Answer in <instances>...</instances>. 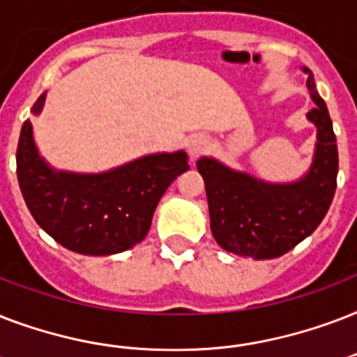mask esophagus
<instances>
[{"mask_svg":"<svg viewBox=\"0 0 357 357\" xmlns=\"http://www.w3.org/2000/svg\"><path fill=\"white\" fill-rule=\"evenodd\" d=\"M209 148H211V142H209V139H207L206 135H195V137L189 140V155L192 157V159H196V157L202 155V153H206Z\"/></svg>","mask_w":357,"mask_h":357,"instance_id":"34e87169","label":"esophagus"}]
</instances>
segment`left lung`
Here are the masks:
<instances>
[{
  "label": "left lung",
  "mask_w": 357,
  "mask_h": 357,
  "mask_svg": "<svg viewBox=\"0 0 357 357\" xmlns=\"http://www.w3.org/2000/svg\"><path fill=\"white\" fill-rule=\"evenodd\" d=\"M304 72L315 102L307 119L317 126L313 165L304 178L268 183L211 157L196 162L206 181L213 237L226 252L252 259L280 257L310 237L330 209L337 187V142L313 74L310 68Z\"/></svg>",
  "instance_id": "1"
}]
</instances>
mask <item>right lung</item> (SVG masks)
I'll use <instances>...</instances> for the list:
<instances>
[{
	"instance_id": "obj_1",
	"label": "right lung",
	"mask_w": 357,
	"mask_h": 357,
	"mask_svg": "<svg viewBox=\"0 0 357 357\" xmlns=\"http://www.w3.org/2000/svg\"><path fill=\"white\" fill-rule=\"evenodd\" d=\"M46 94L35 102L38 114ZM189 170L185 151L153 153L102 174L57 172L36 150L25 120L16 150L20 190L36 224L64 248L111 255L133 248L150 231L151 217L168 185Z\"/></svg>"
}]
</instances>
